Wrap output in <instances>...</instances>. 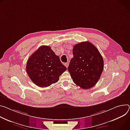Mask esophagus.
<instances>
[{
	"label": "esophagus",
	"mask_w": 130,
	"mask_h": 130,
	"mask_svg": "<svg viewBox=\"0 0 130 130\" xmlns=\"http://www.w3.org/2000/svg\"><path fill=\"white\" fill-rule=\"evenodd\" d=\"M65 66L66 67V68H68V65H69V64H68V63H65Z\"/></svg>",
	"instance_id": "obj_1"
}]
</instances>
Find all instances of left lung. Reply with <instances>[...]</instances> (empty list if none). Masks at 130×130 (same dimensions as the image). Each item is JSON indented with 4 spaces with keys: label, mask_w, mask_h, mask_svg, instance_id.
<instances>
[{
    "label": "left lung",
    "mask_w": 130,
    "mask_h": 130,
    "mask_svg": "<svg viewBox=\"0 0 130 130\" xmlns=\"http://www.w3.org/2000/svg\"><path fill=\"white\" fill-rule=\"evenodd\" d=\"M74 57L68 70L73 82L83 89H89L98 82L104 69V61L98 49L89 41L74 46Z\"/></svg>",
    "instance_id": "left-lung-1"
}]
</instances>
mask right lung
<instances>
[{"label":"right lung","instance_id":"obj_1","mask_svg":"<svg viewBox=\"0 0 130 130\" xmlns=\"http://www.w3.org/2000/svg\"><path fill=\"white\" fill-rule=\"evenodd\" d=\"M67 70L60 57L49 46L42 45L29 57L27 74L34 83L40 87H47L57 82Z\"/></svg>","mask_w":130,"mask_h":130}]
</instances>
